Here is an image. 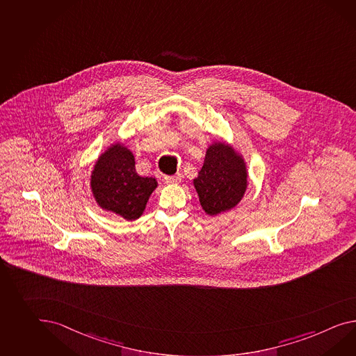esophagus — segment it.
I'll list each match as a JSON object with an SVG mask.
<instances>
[{"instance_id": "obj_1", "label": "esophagus", "mask_w": 356, "mask_h": 356, "mask_svg": "<svg viewBox=\"0 0 356 356\" xmlns=\"http://www.w3.org/2000/svg\"><path fill=\"white\" fill-rule=\"evenodd\" d=\"M182 174L177 173L174 174V175H165L164 181L165 183H168V184H174V183H179L182 181Z\"/></svg>"}]
</instances>
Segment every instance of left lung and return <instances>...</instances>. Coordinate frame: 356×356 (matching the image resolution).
Here are the masks:
<instances>
[{
    "label": "left lung",
    "instance_id": "8db88e82",
    "mask_svg": "<svg viewBox=\"0 0 356 356\" xmlns=\"http://www.w3.org/2000/svg\"><path fill=\"white\" fill-rule=\"evenodd\" d=\"M202 209L217 216L235 208L248 187V173L243 156L226 142L211 143L199 175L193 179Z\"/></svg>",
    "mask_w": 356,
    "mask_h": 356
}]
</instances>
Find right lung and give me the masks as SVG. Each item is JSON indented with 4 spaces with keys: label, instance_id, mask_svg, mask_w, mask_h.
<instances>
[{
    "label": "right lung",
    "instance_id": "obj_1",
    "mask_svg": "<svg viewBox=\"0 0 356 356\" xmlns=\"http://www.w3.org/2000/svg\"><path fill=\"white\" fill-rule=\"evenodd\" d=\"M92 196L102 209L112 211L127 220L138 219L157 182L152 177L136 172V160L128 147L115 143L102 154L90 178Z\"/></svg>",
    "mask_w": 356,
    "mask_h": 356
}]
</instances>
